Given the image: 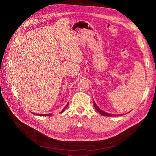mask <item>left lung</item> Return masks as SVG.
Segmentation results:
<instances>
[{
    "label": "left lung",
    "mask_w": 156,
    "mask_h": 156,
    "mask_svg": "<svg viewBox=\"0 0 156 156\" xmlns=\"http://www.w3.org/2000/svg\"><path fill=\"white\" fill-rule=\"evenodd\" d=\"M94 107H95V108H96V109L98 110V112L100 113V114H101L102 115H104V116H108V117H113V116H119V115H113V114H110V113H106V112H103V111H102L101 110H100L99 108V107L96 105V103L94 102ZM122 115H120L121 116Z\"/></svg>",
    "instance_id": "obj_1"
}]
</instances>
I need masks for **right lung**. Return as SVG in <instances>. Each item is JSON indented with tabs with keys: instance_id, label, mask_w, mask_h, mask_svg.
<instances>
[{
	"instance_id": "right-lung-1",
	"label": "right lung",
	"mask_w": 156,
	"mask_h": 156,
	"mask_svg": "<svg viewBox=\"0 0 156 156\" xmlns=\"http://www.w3.org/2000/svg\"><path fill=\"white\" fill-rule=\"evenodd\" d=\"M68 105H69V103H67V104L66 105V106L64 107V109L62 110L61 113L63 112L66 110V108L67 106H68ZM36 115H39V116H51V115H51V113H50V114H36Z\"/></svg>"
}]
</instances>
